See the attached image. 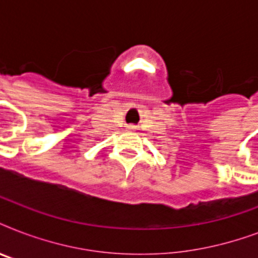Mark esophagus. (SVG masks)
Wrapping results in <instances>:
<instances>
[{
	"instance_id": "esophagus-1",
	"label": "esophagus",
	"mask_w": 258,
	"mask_h": 258,
	"mask_svg": "<svg viewBox=\"0 0 258 258\" xmlns=\"http://www.w3.org/2000/svg\"><path fill=\"white\" fill-rule=\"evenodd\" d=\"M127 130H135V125L128 124V125H127Z\"/></svg>"
}]
</instances>
